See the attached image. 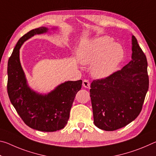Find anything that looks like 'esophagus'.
<instances>
[{"label": "esophagus", "instance_id": "1", "mask_svg": "<svg viewBox=\"0 0 156 156\" xmlns=\"http://www.w3.org/2000/svg\"><path fill=\"white\" fill-rule=\"evenodd\" d=\"M83 85L84 88H90V83H89V81L88 80H84L83 82Z\"/></svg>", "mask_w": 156, "mask_h": 156}]
</instances>
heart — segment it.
I'll return each instance as SVG.
<instances>
[{"label": "heart", "instance_id": "heart-1", "mask_svg": "<svg viewBox=\"0 0 156 156\" xmlns=\"http://www.w3.org/2000/svg\"><path fill=\"white\" fill-rule=\"evenodd\" d=\"M124 54L122 47L113 43V39L107 36L92 39L79 47L76 52L80 64H91V74L97 79H104L112 75L122 60Z\"/></svg>", "mask_w": 156, "mask_h": 156}]
</instances>
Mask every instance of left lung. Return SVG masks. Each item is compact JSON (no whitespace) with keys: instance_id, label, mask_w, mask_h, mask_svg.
<instances>
[{"instance_id":"obj_1","label":"left lung","mask_w":156,"mask_h":156,"mask_svg":"<svg viewBox=\"0 0 156 156\" xmlns=\"http://www.w3.org/2000/svg\"><path fill=\"white\" fill-rule=\"evenodd\" d=\"M131 60L121 70L91 84L94 122L105 131H115L133 121L140 113L149 89L147 58L131 36Z\"/></svg>"}]
</instances>
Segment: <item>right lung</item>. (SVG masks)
Returning a JSON list of instances; mask_svg holds the SVG:
<instances>
[{
    "instance_id": "obj_1",
    "label": "right lung",
    "mask_w": 156,
    "mask_h": 156,
    "mask_svg": "<svg viewBox=\"0 0 156 156\" xmlns=\"http://www.w3.org/2000/svg\"><path fill=\"white\" fill-rule=\"evenodd\" d=\"M56 28H53L55 30ZM49 29L41 27L31 30L18 41L8 60L7 93L18 114L26 125L36 130L53 132L67 124L71 108L83 81H66L48 94H43L28 85L20 61V49L24 42L36 34L47 33Z\"/></svg>"
}]
</instances>
